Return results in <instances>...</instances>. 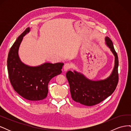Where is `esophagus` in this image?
I'll list each match as a JSON object with an SVG mask.
<instances>
[{
    "instance_id": "34e87169",
    "label": "esophagus",
    "mask_w": 131,
    "mask_h": 131,
    "mask_svg": "<svg viewBox=\"0 0 131 131\" xmlns=\"http://www.w3.org/2000/svg\"><path fill=\"white\" fill-rule=\"evenodd\" d=\"M72 64H71L70 63H67L64 66V69L65 71H67V70L70 69L71 68H72Z\"/></svg>"
}]
</instances>
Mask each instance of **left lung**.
Instances as JSON below:
<instances>
[{
    "mask_svg": "<svg viewBox=\"0 0 131 131\" xmlns=\"http://www.w3.org/2000/svg\"><path fill=\"white\" fill-rule=\"evenodd\" d=\"M105 41L115 58L114 70L109 78L94 81L76 72L68 71L66 73L71 96L75 102L86 106H93L104 101L115 90L118 81V56L111 39L107 37Z\"/></svg>",
    "mask_w": 131,
    "mask_h": 131,
    "instance_id": "8db88e82",
    "label": "left lung"
}]
</instances>
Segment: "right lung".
<instances>
[{
	"label": "right lung",
	"instance_id": "obj_1",
	"mask_svg": "<svg viewBox=\"0 0 131 131\" xmlns=\"http://www.w3.org/2000/svg\"><path fill=\"white\" fill-rule=\"evenodd\" d=\"M29 31V28H27L11 46L7 66L9 80L16 92L28 101L36 102L47 97L49 81L62 73L64 64L46 63L36 67L23 64L19 58L18 51L23 36Z\"/></svg>",
	"mask_w": 131,
	"mask_h": 131
}]
</instances>
